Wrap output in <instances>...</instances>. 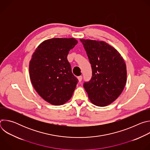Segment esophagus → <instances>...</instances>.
Returning a JSON list of instances; mask_svg holds the SVG:
<instances>
[{
  "instance_id": "esophagus-1",
  "label": "esophagus",
  "mask_w": 150,
  "mask_h": 150,
  "mask_svg": "<svg viewBox=\"0 0 150 150\" xmlns=\"http://www.w3.org/2000/svg\"><path fill=\"white\" fill-rule=\"evenodd\" d=\"M82 76H78V81L79 82H81L82 81Z\"/></svg>"
}]
</instances>
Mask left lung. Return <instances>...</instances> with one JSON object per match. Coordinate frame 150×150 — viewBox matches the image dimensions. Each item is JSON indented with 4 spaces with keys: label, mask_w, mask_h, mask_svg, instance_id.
Returning <instances> with one entry per match:
<instances>
[{
    "label": "left lung",
    "mask_w": 150,
    "mask_h": 150,
    "mask_svg": "<svg viewBox=\"0 0 150 150\" xmlns=\"http://www.w3.org/2000/svg\"><path fill=\"white\" fill-rule=\"evenodd\" d=\"M91 65L93 76L83 87L90 101L108 105L122 93L126 82V63L119 52L104 41L81 38Z\"/></svg>",
    "instance_id": "1"
}]
</instances>
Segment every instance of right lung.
<instances>
[{
  "label": "right lung",
  "instance_id": "obj_1",
  "mask_svg": "<svg viewBox=\"0 0 150 150\" xmlns=\"http://www.w3.org/2000/svg\"><path fill=\"white\" fill-rule=\"evenodd\" d=\"M78 43L75 38H53L42 41L29 63L31 82L38 95L60 105L71 99L78 82L67 56Z\"/></svg>",
  "mask_w": 150,
  "mask_h": 150
}]
</instances>
